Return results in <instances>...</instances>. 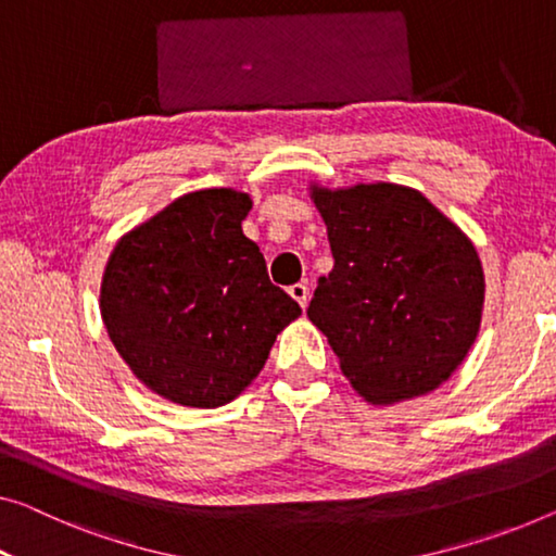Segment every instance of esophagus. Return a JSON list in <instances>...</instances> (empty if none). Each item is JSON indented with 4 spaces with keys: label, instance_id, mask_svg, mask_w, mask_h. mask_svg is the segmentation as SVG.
I'll return each instance as SVG.
<instances>
[{
    "label": "esophagus",
    "instance_id": "esophagus-1",
    "mask_svg": "<svg viewBox=\"0 0 556 556\" xmlns=\"http://www.w3.org/2000/svg\"><path fill=\"white\" fill-rule=\"evenodd\" d=\"M289 294H292V300L300 302L302 309L306 306V302H309V287H306L304 281H296V285L289 287Z\"/></svg>",
    "mask_w": 556,
    "mask_h": 556
}]
</instances>
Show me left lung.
Returning <instances> with one entry per match:
<instances>
[{
  "label": "left lung",
  "mask_w": 556,
  "mask_h": 556,
  "mask_svg": "<svg viewBox=\"0 0 556 556\" xmlns=\"http://www.w3.org/2000/svg\"><path fill=\"white\" fill-rule=\"evenodd\" d=\"M334 269L309 319L371 404L427 394L475 344L484 304L477 250L427 197L400 185L314 187Z\"/></svg>",
  "instance_id": "8db88e82"
}]
</instances>
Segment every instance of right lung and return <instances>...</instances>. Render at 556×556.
<instances>
[{
  "mask_svg": "<svg viewBox=\"0 0 556 556\" xmlns=\"http://www.w3.org/2000/svg\"><path fill=\"white\" fill-rule=\"evenodd\" d=\"M252 199L202 189L124 235L106 262L102 319L139 382L214 409L260 375L302 306L275 287L242 222Z\"/></svg>",
  "mask_w": 556,
  "mask_h": 556,
  "instance_id": "add662e5",
  "label": "right lung"
}]
</instances>
